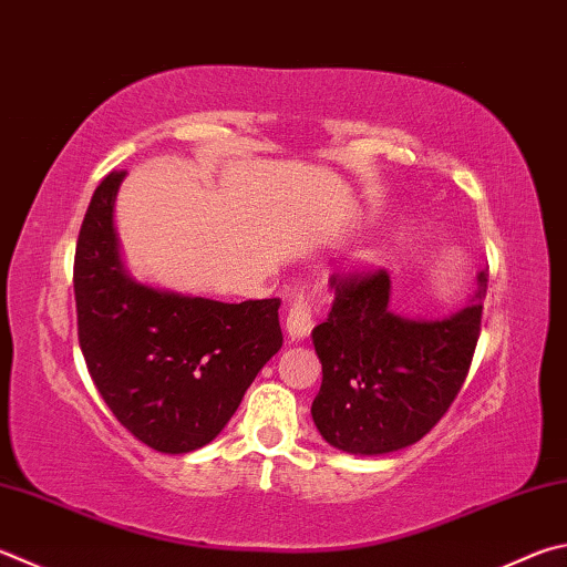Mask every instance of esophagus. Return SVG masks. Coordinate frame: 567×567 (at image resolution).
Instances as JSON below:
<instances>
[{
	"label": "esophagus",
	"mask_w": 567,
	"mask_h": 567,
	"mask_svg": "<svg viewBox=\"0 0 567 567\" xmlns=\"http://www.w3.org/2000/svg\"><path fill=\"white\" fill-rule=\"evenodd\" d=\"M312 327H315V310L305 297H297V300L290 305V310H287V322H285L287 337H290L292 342H300V339H305L312 332Z\"/></svg>",
	"instance_id": "34e87169"
}]
</instances>
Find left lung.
<instances>
[{
    "label": "left lung",
    "mask_w": 567,
    "mask_h": 567,
    "mask_svg": "<svg viewBox=\"0 0 567 567\" xmlns=\"http://www.w3.org/2000/svg\"><path fill=\"white\" fill-rule=\"evenodd\" d=\"M463 310L421 319L389 310L384 270L337 277L334 302L312 329L322 386L315 426L329 446L352 456H382L426 436L446 414L468 374L481 334L488 270Z\"/></svg>",
    "instance_id": "obj_1"
}]
</instances>
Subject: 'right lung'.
I'll use <instances>...</instances> for the list:
<instances>
[{
  "label": "right lung",
  "instance_id": "obj_1",
  "mask_svg": "<svg viewBox=\"0 0 567 567\" xmlns=\"http://www.w3.org/2000/svg\"><path fill=\"white\" fill-rule=\"evenodd\" d=\"M123 178L113 171L99 183L81 223L79 344L113 416L161 454H188L220 434L280 352V300L228 305L138 282L113 225Z\"/></svg>",
  "mask_w": 567,
  "mask_h": 567
}]
</instances>
